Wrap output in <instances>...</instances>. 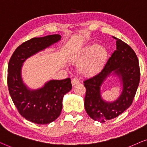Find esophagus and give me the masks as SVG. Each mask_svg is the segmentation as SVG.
<instances>
[{
    "mask_svg": "<svg viewBox=\"0 0 147 147\" xmlns=\"http://www.w3.org/2000/svg\"><path fill=\"white\" fill-rule=\"evenodd\" d=\"M71 83H72V86H75V85H77V84L79 83V80L77 78H74V79H72Z\"/></svg>",
    "mask_w": 147,
    "mask_h": 147,
    "instance_id": "obj_1",
    "label": "esophagus"
}]
</instances>
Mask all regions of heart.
I'll use <instances>...</instances> for the list:
<instances>
[{
  "label": "heart",
  "instance_id": "b5f03b06",
  "mask_svg": "<svg viewBox=\"0 0 147 147\" xmlns=\"http://www.w3.org/2000/svg\"><path fill=\"white\" fill-rule=\"evenodd\" d=\"M108 52L104 46L91 44L86 46L73 58V62L79 64L82 75L93 77L100 73L106 64Z\"/></svg>",
  "mask_w": 147,
  "mask_h": 147
}]
</instances>
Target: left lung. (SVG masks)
I'll use <instances>...</instances> for the list:
<instances>
[{
  "mask_svg": "<svg viewBox=\"0 0 147 147\" xmlns=\"http://www.w3.org/2000/svg\"><path fill=\"white\" fill-rule=\"evenodd\" d=\"M115 39L116 50L103 69L98 75L84 81L86 112L90 118L101 123L116 118L130 106L140 82V68L136 54L126 43ZM111 75L119 78L122 92L115 101L106 102L101 97L100 87Z\"/></svg>",
  "mask_w": 147,
  "mask_h": 147,
  "instance_id": "8db88e82",
  "label": "left lung"
}]
</instances>
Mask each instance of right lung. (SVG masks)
Segmentation results:
<instances>
[{
    "label": "right lung",
    "instance_id": "add662e5",
    "mask_svg": "<svg viewBox=\"0 0 147 147\" xmlns=\"http://www.w3.org/2000/svg\"><path fill=\"white\" fill-rule=\"evenodd\" d=\"M60 35L34 38L23 43L13 54L8 66V87L19 112L38 124H50L59 117L64 95L72 89L70 78L50 80L43 87L31 89L23 81L21 70L27 58L59 42Z\"/></svg>",
    "mask_w": 147,
    "mask_h": 147
}]
</instances>
